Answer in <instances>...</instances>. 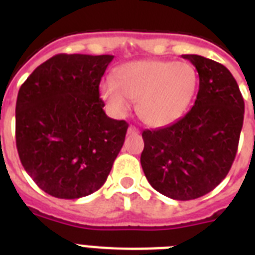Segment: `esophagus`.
I'll use <instances>...</instances> for the list:
<instances>
[{
    "instance_id": "34e87169",
    "label": "esophagus",
    "mask_w": 255,
    "mask_h": 255,
    "mask_svg": "<svg viewBox=\"0 0 255 255\" xmlns=\"http://www.w3.org/2000/svg\"><path fill=\"white\" fill-rule=\"evenodd\" d=\"M139 132V129L136 127H133V126H129V127H128V133H129V135H137Z\"/></svg>"
}]
</instances>
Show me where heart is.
Returning a JSON list of instances; mask_svg holds the SVG:
<instances>
[{"label": "heart", "instance_id": "obj_1", "mask_svg": "<svg viewBox=\"0 0 255 255\" xmlns=\"http://www.w3.org/2000/svg\"><path fill=\"white\" fill-rule=\"evenodd\" d=\"M197 71L190 63L135 61L120 66L115 78L102 85V95L115 115L126 116L137 102V115L152 127L178 120L194 98Z\"/></svg>", "mask_w": 255, "mask_h": 255}]
</instances>
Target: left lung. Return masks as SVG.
I'll return each instance as SVG.
<instances>
[{
  "label": "left lung",
  "instance_id": "obj_1",
  "mask_svg": "<svg viewBox=\"0 0 255 255\" xmlns=\"http://www.w3.org/2000/svg\"><path fill=\"white\" fill-rule=\"evenodd\" d=\"M200 78L193 107L184 118L143 132L140 163L148 182L164 196L186 201L209 193L232 168L245 103L225 66L186 54Z\"/></svg>",
  "mask_w": 255,
  "mask_h": 255
}]
</instances>
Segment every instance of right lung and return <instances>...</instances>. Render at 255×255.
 I'll return each instance as SVG.
<instances>
[{
	"instance_id": "obj_1",
	"label": "right lung",
	"mask_w": 255,
	"mask_h": 255,
	"mask_svg": "<svg viewBox=\"0 0 255 255\" xmlns=\"http://www.w3.org/2000/svg\"><path fill=\"white\" fill-rule=\"evenodd\" d=\"M114 55L58 54L21 86L15 143L22 165L50 196L74 200L103 185L128 124L108 118L99 85Z\"/></svg>"
}]
</instances>
